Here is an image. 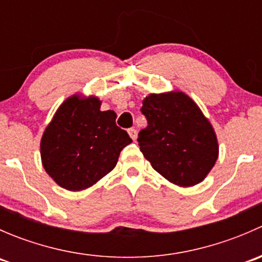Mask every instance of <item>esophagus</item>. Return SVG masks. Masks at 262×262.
Returning a JSON list of instances; mask_svg holds the SVG:
<instances>
[{
    "instance_id": "esophagus-1",
    "label": "esophagus",
    "mask_w": 262,
    "mask_h": 262,
    "mask_svg": "<svg viewBox=\"0 0 262 262\" xmlns=\"http://www.w3.org/2000/svg\"><path fill=\"white\" fill-rule=\"evenodd\" d=\"M128 133H129V137H130L133 141H136V139H137V130H136V129H134V128L128 129Z\"/></svg>"
}]
</instances>
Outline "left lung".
Segmentation results:
<instances>
[{"label": "left lung", "instance_id": "obj_1", "mask_svg": "<svg viewBox=\"0 0 262 262\" xmlns=\"http://www.w3.org/2000/svg\"><path fill=\"white\" fill-rule=\"evenodd\" d=\"M142 114L147 128L138 134L141 152L158 173L182 187L207 178L218 158V141L210 121L181 91L150 94Z\"/></svg>", "mask_w": 262, "mask_h": 262}]
</instances>
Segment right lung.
Wrapping results in <instances>:
<instances>
[{
  "mask_svg": "<svg viewBox=\"0 0 262 262\" xmlns=\"http://www.w3.org/2000/svg\"><path fill=\"white\" fill-rule=\"evenodd\" d=\"M95 96L72 95L58 107L40 141L44 170L60 187L80 191L116 166L130 137L115 123L113 110L101 112Z\"/></svg>",
  "mask_w": 262,
  "mask_h": 262,
  "instance_id": "right-lung-1",
  "label": "right lung"
}]
</instances>
